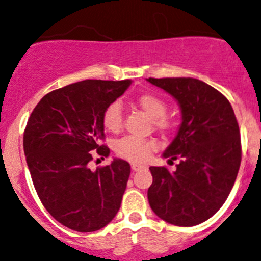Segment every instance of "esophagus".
<instances>
[{"instance_id":"esophagus-1","label":"esophagus","mask_w":261,"mask_h":261,"mask_svg":"<svg viewBox=\"0 0 261 261\" xmlns=\"http://www.w3.org/2000/svg\"><path fill=\"white\" fill-rule=\"evenodd\" d=\"M146 168V166L141 165V163H132V170L133 171H139V170H143Z\"/></svg>"}]
</instances>
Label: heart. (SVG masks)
I'll return each instance as SVG.
<instances>
[{
  "mask_svg": "<svg viewBox=\"0 0 261 261\" xmlns=\"http://www.w3.org/2000/svg\"><path fill=\"white\" fill-rule=\"evenodd\" d=\"M136 104L152 118L155 129L161 132H172L177 128V122L173 118L167 117V103L165 99L153 93H143L136 98ZM103 125L109 132H119L123 125V107L119 101H113L103 113ZM154 148L150 141L124 137L115 143V152L118 155L129 161H143L147 154Z\"/></svg>",
  "mask_w": 261,
  "mask_h": 261,
  "instance_id": "heart-1",
  "label": "heart"
}]
</instances>
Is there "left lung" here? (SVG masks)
<instances>
[{
	"mask_svg": "<svg viewBox=\"0 0 261 261\" xmlns=\"http://www.w3.org/2000/svg\"><path fill=\"white\" fill-rule=\"evenodd\" d=\"M171 94L182 122L163 157L179 165L149 167L148 201L153 212L176 226H195L224 205L241 162L240 129L230 101L211 85L193 77L147 79Z\"/></svg>",
	"mask_w": 261,
	"mask_h": 261,
	"instance_id": "left-lung-1",
	"label": "left lung"
}]
</instances>
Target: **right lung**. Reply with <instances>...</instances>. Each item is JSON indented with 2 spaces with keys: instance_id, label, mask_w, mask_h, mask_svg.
<instances>
[{
  "instance_id": "add662e5",
  "label": "right lung",
  "mask_w": 261,
  "mask_h": 261,
  "mask_svg": "<svg viewBox=\"0 0 261 261\" xmlns=\"http://www.w3.org/2000/svg\"><path fill=\"white\" fill-rule=\"evenodd\" d=\"M130 80H83L50 91L32 111L23 150L37 196L56 221L79 232L100 230L114 219L130 174L127 161L113 158L91 171L96 150L109 155L103 113Z\"/></svg>"
}]
</instances>
